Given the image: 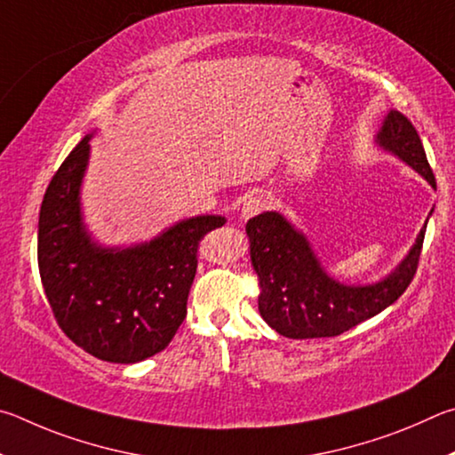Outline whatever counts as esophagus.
Masks as SVG:
<instances>
[{
	"label": "esophagus",
	"mask_w": 455,
	"mask_h": 455,
	"mask_svg": "<svg viewBox=\"0 0 455 455\" xmlns=\"http://www.w3.org/2000/svg\"><path fill=\"white\" fill-rule=\"evenodd\" d=\"M267 207V199L264 196H250L243 199V205H242V220H250L253 215L261 213Z\"/></svg>",
	"instance_id": "1"
}]
</instances>
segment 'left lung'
<instances>
[{
    "instance_id": "obj_1",
    "label": "left lung",
    "mask_w": 455,
    "mask_h": 455,
    "mask_svg": "<svg viewBox=\"0 0 455 455\" xmlns=\"http://www.w3.org/2000/svg\"><path fill=\"white\" fill-rule=\"evenodd\" d=\"M378 143L392 151L435 188L432 167L416 127L392 109L378 133ZM426 226L395 272L373 285H344L323 272L312 248L280 213L266 212L245 226L251 264L259 277V314L267 325L291 339L333 338L355 328L408 290L418 272Z\"/></svg>"
}]
</instances>
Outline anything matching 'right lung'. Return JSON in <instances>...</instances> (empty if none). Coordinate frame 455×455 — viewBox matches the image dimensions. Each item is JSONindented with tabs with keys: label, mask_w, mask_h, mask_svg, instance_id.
<instances>
[{
	"label": "right lung",
	"mask_w": 455,
	"mask_h": 455,
	"mask_svg": "<svg viewBox=\"0 0 455 455\" xmlns=\"http://www.w3.org/2000/svg\"><path fill=\"white\" fill-rule=\"evenodd\" d=\"M90 138L71 149L45 189L39 275L55 322L76 346L103 362L135 363L165 349L186 320L199 243L226 220L189 218L127 250L95 245L79 215Z\"/></svg>",
	"instance_id": "obj_1"
}]
</instances>
